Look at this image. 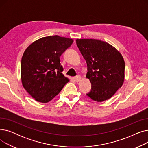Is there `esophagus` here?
Returning a JSON list of instances; mask_svg holds the SVG:
<instances>
[{"label": "esophagus", "instance_id": "esophagus-1", "mask_svg": "<svg viewBox=\"0 0 148 148\" xmlns=\"http://www.w3.org/2000/svg\"><path fill=\"white\" fill-rule=\"evenodd\" d=\"M74 80L75 82H80L82 80V77L80 75H77L76 77H74Z\"/></svg>", "mask_w": 148, "mask_h": 148}]
</instances>
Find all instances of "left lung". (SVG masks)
I'll use <instances>...</instances> for the list:
<instances>
[{"label": "left lung", "mask_w": 148, "mask_h": 148, "mask_svg": "<svg viewBox=\"0 0 148 148\" xmlns=\"http://www.w3.org/2000/svg\"><path fill=\"white\" fill-rule=\"evenodd\" d=\"M76 43L86 60V78L92 90L86 94L97 102L110 99L125 80V62L111 44L96 39H77Z\"/></svg>", "instance_id": "1"}]
</instances>
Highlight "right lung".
Listing matches in <instances>:
<instances>
[{
  "instance_id": "add662e5",
  "label": "right lung",
  "mask_w": 148,
  "mask_h": 148,
  "mask_svg": "<svg viewBox=\"0 0 148 148\" xmlns=\"http://www.w3.org/2000/svg\"><path fill=\"white\" fill-rule=\"evenodd\" d=\"M73 41L58 35L49 36L38 39L25 50L21 62V83L36 101H50L69 82L62 73L59 58Z\"/></svg>"
}]
</instances>
